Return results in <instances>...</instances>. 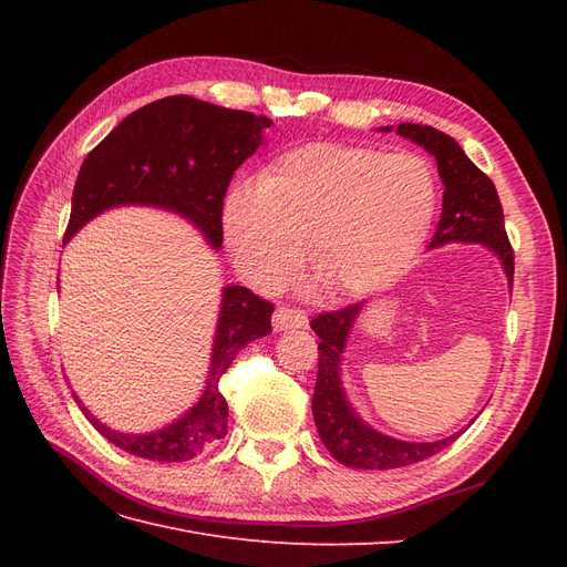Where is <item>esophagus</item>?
I'll use <instances>...</instances> for the list:
<instances>
[{
	"mask_svg": "<svg viewBox=\"0 0 567 567\" xmlns=\"http://www.w3.org/2000/svg\"><path fill=\"white\" fill-rule=\"evenodd\" d=\"M274 329L286 331V329H307V317L300 310H293V307H279L271 317Z\"/></svg>",
	"mask_w": 567,
	"mask_h": 567,
	"instance_id": "34e87169",
	"label": "esophagus"
}]
</instances>
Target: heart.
I'll use <instances>...</instances> for the list:
<instances>
[{
  "label": "heart",
  "mask_w": 567,
  "mask_h": 567,
  "mask_svg": "<svg viewBox=\"0 0 567 567\" xmlns=\"http://www.w3.org/2000/svg\"><path fill=\"white\" fill-rule=\"evenodd\" d=\"M437 186L411 153L305 144L274 158L255 186H236L221 231L236 269L262 288L307 265L333 298L364 296L406 267L431 229Z\"/></svg>",
  "instance_id": "b5f03b06"
}]
</instances>
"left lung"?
<instances>
[{"mask_svg":"<svg viewBox=\"0 0 567 567\" xmlns=\"http://www.w3.org/2000/svg\"><path fill=\"white\" fill-rule=\"evenodd\" d=\"M381 130L390 132L392 127ZM398 134L431 153L444 184L442 215L427 248L447 244H483L499 257L508 284L513 286V248L504 229V210L492 179L463 153L450 134L411 123H402ZM359 310H362V305L357 302L336 312H323L310 323L312 331L321 338L312 414L326 450L342 466L388 471L411 466V463H419L450 447L463 431L435 442H404L373 431L350 406L340 381V362Z\"/></svg>","mask_w":567,"mask_h":567,"instance_id":"obj_1","label":"left lung"}]
</instances>
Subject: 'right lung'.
I'll list each match as a JSON object with an SVG mask.
<instances>
[{
	"label": "right lung",
	"mask_w": 567,
	"mask_h": 567,
	"mask_svg": "<svg viewBox=\"0 0 567 567\" xmlns=\"http://www.w3.org/2000/svg\"><path fill=\"white\" fill-rule=\"evenodd\" d=\"M267 115L221 109L194 96H165L130 113L84 158L73 188L65 241L117 205H151L186 217L215 250L229 182L262 144ZM274 305L244 286L221 290L208 381L182 419L156 433L125 435L84 416L115 447L148 461H188L227 435L229 406L219 379L250 340L271 333ZM75 398V392H73ZM78 400V398H75Z\"/></svg>",
	"instance_id": "1"
}]
</instances>
